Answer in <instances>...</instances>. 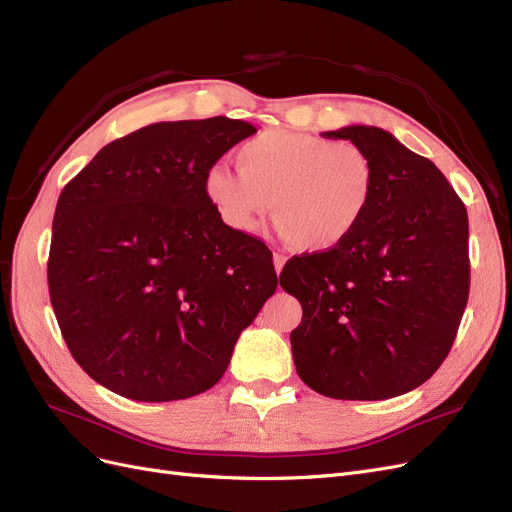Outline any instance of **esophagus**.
<instances>
[{
	"label": "esophagus",
	"instance_id": "esophagus-1",
	"mask_svg": "<svg viewBox=\"0 0 512 512\" xmlns=\"http://www.w3.org/2000/svg\"><path fill=\"white\" fill-rule=\"evenodd\" d=\"M286 254H282V252H275L273 254V265H275V273L280 275L282 273V269H284V265H286Z\"/></svg>",
	"mask_w": 512,
	"mask_h": 512
}]
</instances>
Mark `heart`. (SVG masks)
<instances>
[{
    "mask_svg": "<svg viewBox=\"0 0 512 512\" xmlns=\"http://www.w3.org/2000/svg\"><path fill=\"white\" fill-rule=\"evenodd\" d=\"M237 164L218 162L205 173V194L220 220L254 232L271 205L284 235L309 252L342 245L374 198L376 173L367 153L314 134L262 132L239 147Z\"/></svg>",
    "mask_w": 512,
    "mask_h": 512,
    "instance_id": "1",
    "label": "heart"
}]
</instances>
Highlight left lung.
<instances>
[{
	"label": "left lung",
	"instance_id": "obj_1",
	"mask_svg": "<svg viewBox=\"0 0 512 512\" xmlns=\"http://www.w3.org/2000/svg\"><path fill=\"white\" fill-rule=\"evenodd\" d=\"M365 151L376 188L363 222L280 275L303 318L290 333L299 378L333 399L378 401L433 376L470 292L468 211L431 160L374 126L322 132Z\"/></svg>",
	"mask_w": 512,
	"mask_h": 512
}]
</instances>
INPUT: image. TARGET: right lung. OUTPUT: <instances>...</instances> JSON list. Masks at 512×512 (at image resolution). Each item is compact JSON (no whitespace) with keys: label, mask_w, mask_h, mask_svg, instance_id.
<instances>
[{"label":"right lung","mask_w":512,"mask_h":512,"mask_svg":"<svg viewBox=\"0 0 512 512\" xmlns=\"http://www.w3.org/2000/svg\"><path fill=\"white\" fill-rule=\"evenodd\" d=\"M254 132L228 117L151 123L102 147L59 194L51 303L104 389L205 393L275 292L267 245L228 228L205 194L207 168Z\"/></svg>","instance_id":"add662e5"}]
</instances>
